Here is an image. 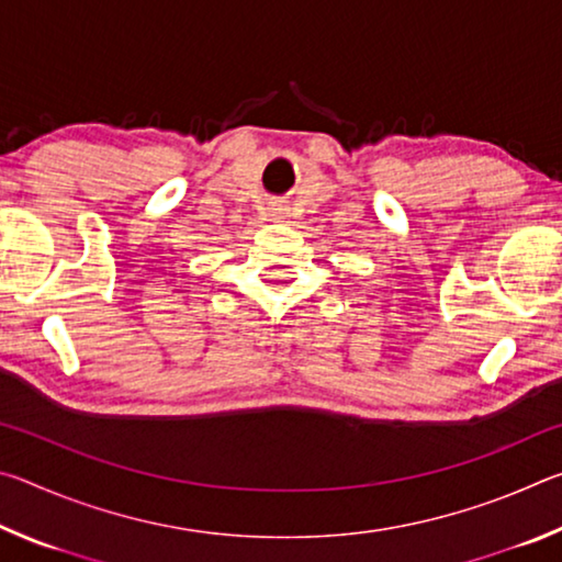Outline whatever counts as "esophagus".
<instances>
[{
  "label": "esophagus",
  "instance_id": "34e87169",
  "mask_svg": "<svg viewBox=\"0 0 562 562\" xmlns=\"http://www.w3.org/2000/svg\"><path fill=\"white\" fill-rule=\"evenodd\" d=\"M282 213V207H272V215H280Z\"/></svg>",
  "mask_w": 562,
  "mask_h": 562
}]
</instances>
